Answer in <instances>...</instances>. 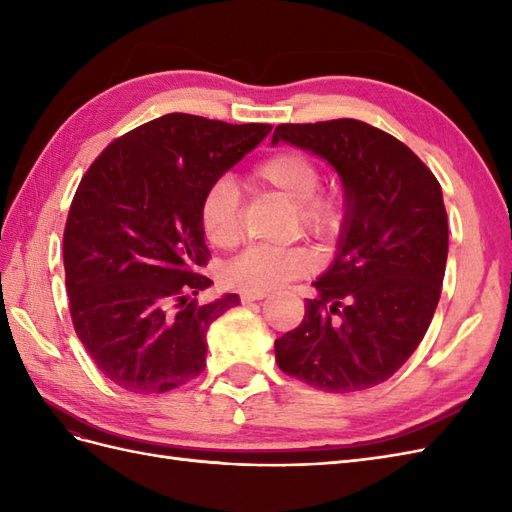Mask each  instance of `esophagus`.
Wrapping results in <instances>:
<instances>
[{
	"instance_id": "1",
	"label": "esophagus",
	"mask_w": 512,
	"mask_h": 512,
	"mask_svg": "<svg viewBox=\"0 0 512 512\" xmlns=\"http://www.w3.org/2000/svg\"><path fill=\"white\" fill-rule=\"evenodd\" d=\"M267 297V292H241V303H252V301H262Z\"/></svg>"
}]
</instances>
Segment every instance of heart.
Segmentation results:
<instances>
[{
    "label": "heart",
    "mask_w": 512,
    "mask_h": 512,
    "mask_svg": "<svg viewBox=\"0 0 512 512\" xmlns=\"http://www.w3.org/2000/svg\"><path fill=\"white\" fill-rule=\"evenodd\" d=\"M256 188L284 194L297 209L301 228L320 241H333L346 222V196L335 188H320L318 162L297 149L275 151L252 173ZM200 226L218 247H235L241 239L239 192L228 179L213 181L200 200ZM318 267L316 254L305 245H252L228 262L224 280L243 292H269L299 280Z\"/></svg>",
    "instance_id": "heart-1"
}]
</instances>
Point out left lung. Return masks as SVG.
I'll return each mask as SVG.
<instances>
[{
  "label": "left lung",
  "mask_w": 512,
  "mask_h": 512,
  "mask_svg": "<svg viewBox=\"0 0 512 512\" xmlns=\"http://www.w3.org/2000/svg\"><path fill=\"white\" fill-rule=\"evenodd\" d=\"M280 141L337 170L346 222L303 322L275 339L277 365L320 391L371 389L410 359L438 307L448 254L442 188L410 147L359 119L282 123Z\"/></svg>",
  "instance_id": "8db88e82"
}]
</instances>
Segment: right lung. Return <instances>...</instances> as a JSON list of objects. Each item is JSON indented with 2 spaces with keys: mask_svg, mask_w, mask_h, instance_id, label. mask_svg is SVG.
Wrapping results in <instances>:
<instances>
[{
  "mask_svg": "<svg viewBox=\"0 0 512 512\" xmlns=\"http://www.w3.org/2000/svg\"><path fill=\"white\" fill-rule=\"evenodd\" d=\"M170 113L108 145L87 168L64 230L70 316L102 374L130 393H166L203 374L207 331L224 294L198 305L213 282L200 200L213 181L271 132Z\"/></svg>",
  "mask_w": 512,
  "mask_h": 512,
  "instance_id": "add662e5",
  "label": "right lung"
}]
</instances>
